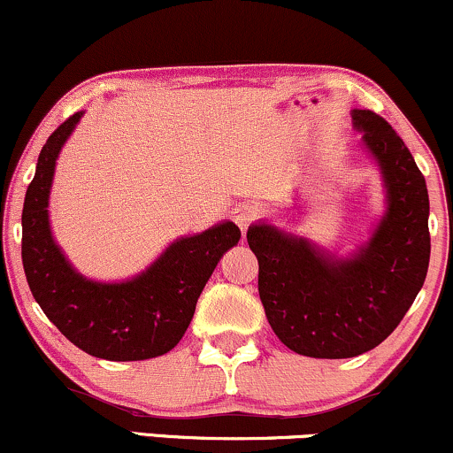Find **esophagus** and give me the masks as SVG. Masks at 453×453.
Here are the masks:
<instances>
[{
	"label": "esophagus",
	"instance_id": "obj_1",
	"mask_svg": "<svg viewBox=\"0 0 453 453\" xmlns=\"http://www.w3.org/2000/svg\"><path fill=\"white\" fill-rule=\"evenodd\" d=\"M258 218L260 211L254 205H239L233 210V220H235V225L242 228V233H246L248 226L252 225L254 220H258Z\"/></svg>",
	"mask_w": 453,
	"mask_h": 453
}]
</instances>
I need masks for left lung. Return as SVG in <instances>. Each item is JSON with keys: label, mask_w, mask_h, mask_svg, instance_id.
<instances>
[{"label": "left lung", "mask_w": 453, "mask_h": 453, "mask_svg": "<svg viewBox=\"0 0 453 453\" xmlns=\"http://www.w3.org/2000/svg\"><path fill=\"white\" fill-rule=\"evenodd\" d=\"M384 175L388 210L369 242L337 258L271 225L248 228L258 295L280 342L311 358H354L401 324L430 260L428 188L405 142L380 114L352 111Z\"/></svg>", "instance_id": "1"}]
</instances>
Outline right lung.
<instances>
[{
    "instance_id": "obj_1",
    "label": "right lung",
    "mask_w": 453,
    "mask_h": 453,
    "mask_svg": "<svg viewBox=\"0 0 453 453\" xmlns=\"http://www.w3.org/2000/svg\"><path fill=\"white\" fill-rule=\"evenodd\" d=\"M82 111L48 137L23 205V267L31 295L46 318L90 356L146 360L167 354L188 328L201 290L218 260L237 246L242 231L222 222L193 237L175 239L146 271L120 284L87 280L69 265L48 222V196L57 157Z\"/></svg>"
}]
</instances>
